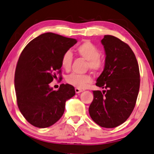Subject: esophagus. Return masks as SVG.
I'll return each instance as SVG.
<instances>
[{
    "mask_svg": "<svg viewBox=\"0 0 154 154\" xmlns=\"http://www.w3.org/2000/svg\"><path fill=\"white\" fill-rule=\"evenodd\" d=\"M75 93H76V94H79V93H81L83 91L82 89H80V88H75Z\"/></svg>",
    "mask_w": 154,
    "mask_h": 154,
    "instance_id": "34e87169",
    "label": "esophagus"
}]
</instances>
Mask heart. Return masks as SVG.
<instances>
[{"mask_svg":"<svg viewBox=\"0 0 154 154\" xmlns=\"http://www.w3.org/2000/svg\"><path fill=\"white\" fill-rule=\"evenodd\" d=\"M77 54L87 60L86 67L93 72L100 70L104 66V63L101 59L100 51L96 45L89 40L82 42L76 47ZM72 61V54L70 51H67L63 54L60 60L62 68L66 70L70 69ZM68 84L78 88H84L92 82V79L88 75L70 74L66 78Z\"/></svg>","mask_w":154,"mask_h":154,"instance_id":"obj_1","label":"heart"}]
</instances>
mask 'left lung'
Wrapping results in <instances>:
<instances>
[{"label":"left lung","mask_w":154,"mask_h":154,"mask_svg":"<svg viewBox=\"0 0 154 154\" xmlns=\"http://www.w3.org/2000/svg\"><path fill=\"white\" fill-rule=\"evenodd\" d=\"M101 43L106 54L105 68L96 85L105 90L93 91L88 112L100 126L112 128L124 123L133 111L140 90V70L126 43L109 35Z\"/></svg>","instance_id":"obj_1"}]
</instances>
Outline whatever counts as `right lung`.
Listing matches in <instances>:
<instances>
[{
    "instance_id": "right-lung-1",
    "label": "right lung",
    "mask_w": 154,
    "mask_h": 154,
    "mask_svg": "<svg viewBox=\"0 0 154 154\" xmlns=\"http://www.w3.org/2000/svg\"><path fill=\"white\" fill-rule=\"evenodd\" d=\"M75 39L53 33L32 40L21 52L14 75L17 105L28 122L44 128L60 119L66 102L75 95V88L62 84L54 91L49 83L60 74L63 54L76 44Z\"/></svg>"
}]
</instances>
